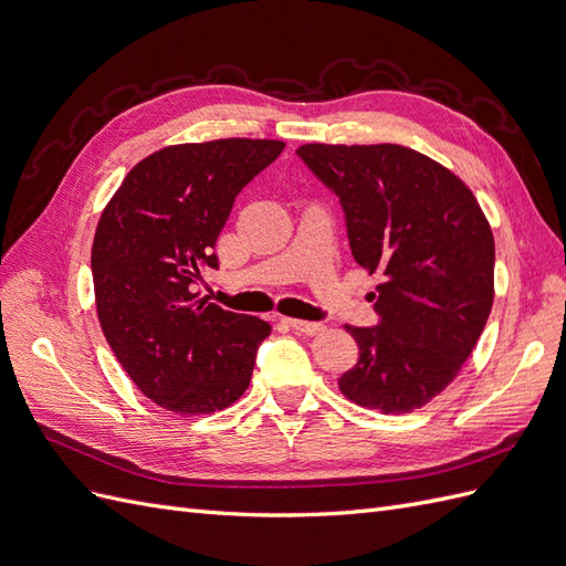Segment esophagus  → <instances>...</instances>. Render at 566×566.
I'll use <instances>...</instances> for the list:
<instances>
[{
    "label": "esophagus",
    "mask_w": 566,
    "mask_h": 566,
    "mask_svg": "<svg viewBox=\"0 0 566 566\" xmlns=\"http://www.w3.org/2000/svg\"><path fill=\"white\" fill-rule=\"evenodd\" d=\"M285 323H287L290 328H293V331H297V333H304V335H318V333H323V323H318V321L285 318Z\"/></svg>",
    "instance_id": "esophagus-1"
}]
</instances>
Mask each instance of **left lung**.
Instances as JSON below:
<instances>
[{"label": "left lung", "mask_w": 566, "mask_h": 566, "mask_svg": "<svg viewBox=\"0 0 566 566\" xmlns=\"http://www.w3.org/2000/svg\"><path fill=\"white\" fill-rule=\"evenodd\" d=\"M297 158L339 198L354 260L382 283L378 323L347 331L358 361L339 389L358 406L410 413L468 361L493 304V233L470 188L422 153L306 144Z\"/></svg>", "instance_id": "1"}]
</instances>
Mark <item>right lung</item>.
Wrapping results in <instances>:
<instances>
[{
    "label": "right lung",
    "instance_id": "obj_1",
    "mask_svg": "<svg viewBox=\"0 0 566 566\" xmlns=\"http://www.w3.org/2000/svg\"><path fill=\"white\" fill-rule=\"evenodd\" d=\"M283 142L167 146L136 165L98 219L96 310L113 354L150 401L181 416L214 413L248 389L271 325L198 300L217 269V238L243 188Z\"/></svg>",
    "mask_w": 566,
    "mask_h": 566
}]
</instances>
